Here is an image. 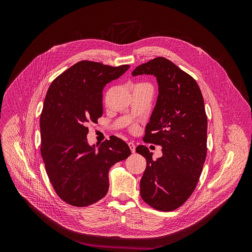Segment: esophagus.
<instances>
[{
    "mask_svg": "<svg viewBox=\"0 0 252 252\" xmlns=\"http://www.w3.org/2000/svg\"><path fill=\"white\" fill-rule=\"evenodd\" d=\"M127 145H128V147H129V149H130L131 153L133 154V153L135 152V145H134V143H133V142H128V143H127Z\"/></svg>",
    "mask_w": 252,
    "mask_h": 252,
    "instance_id": "obj_1",
    "label": "esophagus"
}]
</instances>
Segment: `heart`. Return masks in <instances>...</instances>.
I'll list each match as a JSON object with an SVG mask.
<instances>
[{
    "mask_svg": "<svg viewBox=\"0 0 252 252\" xmlns=\"http://www.w3.org/2000/svg\"><path fill=\"white\" fill-rule=\"evenodd\" d=\"M132 129H136V126H132Z\"/></svg>",
    "mask_w": 252,
    "mask_h": 252,
    "instance_id": "heart-1",
    "label": "heart"
}]
</instances>
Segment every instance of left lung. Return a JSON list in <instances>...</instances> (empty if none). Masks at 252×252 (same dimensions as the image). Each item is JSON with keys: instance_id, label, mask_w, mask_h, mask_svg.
<instances>
[{"instance_id": "left-lung-1", "label": "left lung", "mask_w": 252, "mask_h": 252, "mask_svg": "<svg viewBox=\"0 0 252 252\" xmlns=\"http://www.w3.org/2000/svg\"><path fill=\"white\" fill-rule=\"evenodd\" d=\"M132 76L154 75L158 96L143 141L162 147L153 159L146 146L136 153L147 159L140 179V195L155 209L171 211L195 189L206 158L207 117L195 80L169 60L158 57L134 68Z\"/></svg>"}]
</instances>
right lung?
<instances>
[{
    "mask_svg": "<svg viewBox=\"0 0 252 252\" xmlns=\"http://www.w3.org/2000/svg\"><path fill=\"white\" fill-rule=\"evenodd\" d=\"M128 64L111 66L81 61L51 84L40 119L41 154L56 193L66 203L84 207L109 190V170L127 158L126 143L112 135L97 149L88 143L89 123L102 116V90Z\"/></svg>",
    "mask_w": 252,
    "mask_h": 252,
    "instance_id": "right-lung-1",
    "label": "right lung"
}]
</instances>
